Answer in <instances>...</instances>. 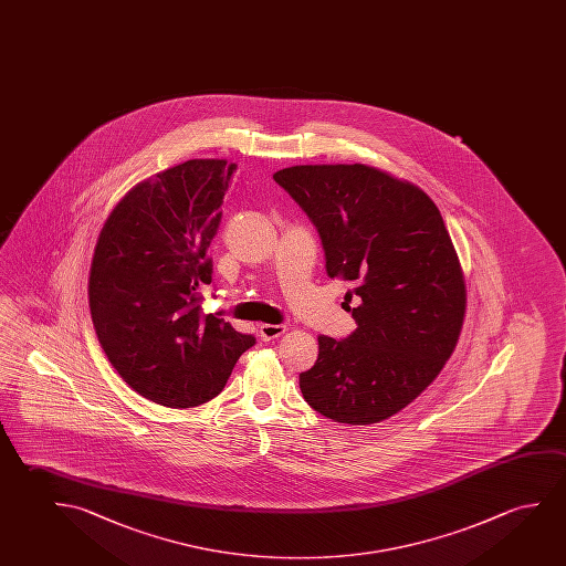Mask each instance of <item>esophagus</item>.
<instances>
[{
  "label": "esophagus",
  "instance_id": "34e87169",
  "mask_svg": "<svg viewBox=\"0 0 566 566\" xmlns=\"http://www.w3.org/2000/svg\"><path fill=\"white\" fill-rule=\"evenodd\" d=\"M262 340H272L280 337L282 333H286V325H270V323H262L259 327Z\"/></svg>",
  "mask_w": 566,
  "mask_h": 566
}]
</instances>
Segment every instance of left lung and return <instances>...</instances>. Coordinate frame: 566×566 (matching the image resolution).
<instances>
[{
	"instance_id": "obj_1",
	"label": "left lung",
	"mask_w": 566,
	"mask_h": 566,
	"mask_svg": "<svg viewBox=\"0 0 566 566\" xmlns=\"http://www.w3.org/2000/svg\"><path fill=\"white\" fill-rule=\"evenodd\" d=\"M274 180L312 219L327 274L353 286L343 307L358 325L347 339L317 337L300 390L333 421H384L436 380L461 335L467 287L443 218L426 191L375 166H290Z\"/></svg>"
}]
</instances>
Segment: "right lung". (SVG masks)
Listing matches in <instances>:
<instances>
[{"label":"right lung","instance_id":"obj_1","mask_svg":"<svg viewBox=\"0 0 566 566\" xmlns=\"http://www.w3.org/2000/svg\"><path fill=\"white\" fill-rule=\"evenodd\" d=\"M235 170L193 158L158 172L125 193L97 237L87 282L97 340L133 390L166 408L213 400L254 345L200 305Z\"/></svg>","mask_w":566,"mask_h":566}]
</instances>
